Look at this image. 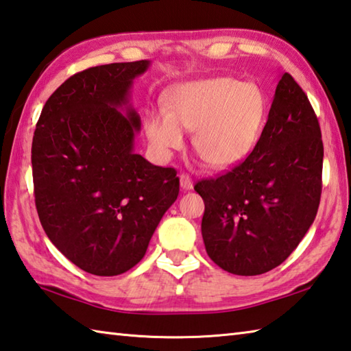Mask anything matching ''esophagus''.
Returning a JSON list of instances; mask_svg holds the SVG:
<instances>
[{
    "mask_svg": "<svg viewBox=\"0 0 351 351\" xmlns=\"http://www.w3.org/2000/svg\"><path fill=\"white\" fill-rule=\"evenodd\" d=\"M180 186H182V189H184V191H189V189H193V178H191L188 174H180Z\"/></svg>",
    "mask_w": 351,
    "mask_h": 351,
    "instance_id": "1",
    "label": "esophagus"
}]
</instances>
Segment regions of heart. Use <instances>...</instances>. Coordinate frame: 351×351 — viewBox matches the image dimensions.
Listing matches in <instances>:
<instances>
[{"instance_id": "obj_1", "label": "heart", "mask_w": 351, "mask_h": 351, "mask_svg": "<svg viewBox=\"0 0 351 351\" xmlns=\"http://www.w3.org/2000/svg\"><path fill=\"white\" fill-rule=\"evenodd\" d=\"M163 110L145 116V134L154 153L169 158L193 133L195 153L214 169H228L246 158L261 136L267 101L252 82L228 76L197 79L171 87Z\"/></svg>"}]
</instances>
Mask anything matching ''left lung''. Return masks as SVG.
<instances>
[{"label": "left lung", "instance_id": "obj_1", "mask_svg": "<svg viewBox=\"0 0 351 351\" xmlns=\"http://www.w3.org/2000/svg\"><path fill=\"white\" fill-rule=\"evenodd\" d=\"M322 158L312 105L282 73L252 153L229 173L194 186L204 202L202 235L210 260L241 276L280 266L318 213Z\"/></svg>", "mask_w": 351, "mask_h": 351}]
</instances>
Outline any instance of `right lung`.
<instances>
[{
    "label": "right lung",
    "mask_w": 351,
    "mask_h": 351,
    "mask_svg": "<svg viewBox=\"0 0 351 351\" xmlns=\"http://www.w3.org/2000/svg\"><path fill=\"white\" fill-rule=\"evenodd\" d=\"M149 65L143 59L76 73L49 97L36 123L39 221L59 252L91 275L134 267L178 195L174 168L134 153L141 116L131 87Z\"/></svg>",
    "instance_id": "obj_1"
}]
</instances>
